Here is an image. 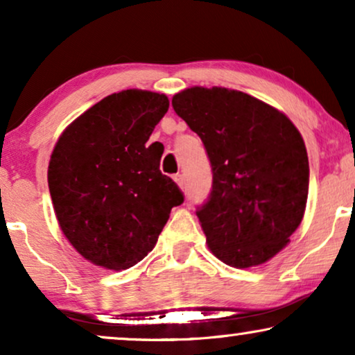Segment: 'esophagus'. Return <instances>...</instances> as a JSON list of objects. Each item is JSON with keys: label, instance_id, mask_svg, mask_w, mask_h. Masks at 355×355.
<instances>
[{"label": "esophagus", "instance_id": "1", "mask_svg": "<svg viewBox=\"0 0 355 355\" xmlns=\"http://www.w3.org/2000/svg\"><path fill=\"white\" fill-rule=\"evenodd\" d=\"M173 179H174V181H176V184H178L179 187L184 189V176H182V174H176V176H174Z\"/></svg>", "mask_w": 355, "mask_h": 355}]
</instances>
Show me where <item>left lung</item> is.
Segmentation results:
<instances>
[{
  "label": "left lung",
  "mask_w": 355,
  "mask_h": 355,
  "mask_svg": "<svg viewBox=\"0 0 355 355\" xmlns=\"http://www.w3.org/2000/svg\"><path fill=\"white\" fill-rule=\"evenodd\" d=\"M173 108L202 139L211 164V192L197 216L213 255L234 268L265 263L302 221V135L288 116L239 90L191 87L173 96Z\"/></svg>",
  "instance_id": "obj_1"
}]
</instances>
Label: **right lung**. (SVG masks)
I'll list each match as a JSON object with an SVG mask.
<instances>
[{"instance_id":"1","label":"right lung","mask_w":355,"mask_h":355,"mask_svg":"<svg viewBox=\"0 0 355 355\" xmlns=\"http://www.w3.org/2000/svg\"><path fill=\"white\" fill-rule=\"evenodd\" d=\"M169 100L148 90L108 95L67 125L53 148L48 187L72 247L108 270L134 266L157 244L173 207L184 202L147 145Z\"/></svg>"}]
</instances>
